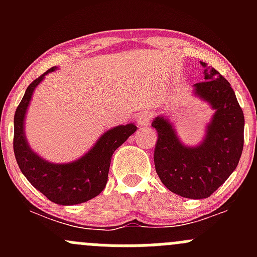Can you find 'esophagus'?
I'll list each match as a JSON object with an SVG mask.
<instances>
[{"instance_id": "34e87169", "label": "esophagus", "mask_w": 257, "mask_h": 257, "mask_svg": "<svg viewBox=\"0 0 257 257\" xmlns=\"http://www.w3.org/2000/svg\"><path fill=\"white\" fill-rule=\"evenodd\" d=\"M138 124L141 126H148L149 125V121H150V115L149 113L147 112H142L138 114V119H137Z\"/></svg>"}]
</instances>
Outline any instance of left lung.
Segmentation results:
<instances>
[{
    "label": "left lung",
    "instance_id": "8db88e82",
    "mask_svg": "<svg viewBox=\"0 0 257 257\" xmlns=\"http://www.w3.org/2000/svg\"><path fill=\"white\" fill-rule=\"evenodd\" d=\"M205 80L195 93L215 109L203 144L186 148L163 116L153 121L158 139L154 164L162 183L173 193L189 199L209 198L236 169L243 148L245 119L234 89L215 68L201 62Z\"/></svg>",
    "mask_w": 257,
    "mask_h": 257
}]
</instances>
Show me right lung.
I'll return each instance as SVG.
<instances>
[{
	"label": "right lung",
	"mask_w": 257,
	"mask_h": 257,
	"mask_svg": "<svg viewBox=\"0 0 257 257\" xmlns=\"http://www.w3.org/2000/svg\"><path fill=\"white\" fill-rule=\"evenodd\" d=\"M52 71L54 67L33 80L18 104L15 113V157L23 175L48 200L61 205H76L102 193L108 180L113 153L137 131V126L126 124L110 129L100 137L88 154L71 164H52L43 160L26 142L23 119L33 89Z\"/></svg>",
	"instance_id": "1"
}]
</instances>
